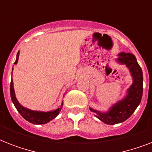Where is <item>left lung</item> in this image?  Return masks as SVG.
Here are the masks:
<instances>
[{
	"instance_id": "8db88e82",
	"label": "left lung",
	"mask_w": 152,
	"mask_h": 152,
	"mask_svg": "<svg viewBox=\"0 0 152 152\" xmlns=\"http://www.w3.org/2000/svg\"><path fill=\"white\" fill-rule=\"evenodd\" d=\"M119 64L127 67L132 79V83L126 90L121 99L113 103L106 111L97 110L90 107L94 115L106 125H115L126 121L139 106L143 95V72L137 58L130 53L121 52L116 59Z\"/></svg>"
}]
</instances>
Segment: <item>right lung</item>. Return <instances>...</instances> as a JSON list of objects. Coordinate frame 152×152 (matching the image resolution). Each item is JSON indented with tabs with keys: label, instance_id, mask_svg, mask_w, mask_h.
Segmentation results:
<instances>
[{
	"label": "right lung",
	"instance_id": "1",
	"mask_svg": "<svg viewBox=\"0 0 152 152\" xmlns=\"http://www.w3.org/2000/svg\"><path fill=\"white\" fill-rule=\"evenodd\" d=\"M19 56H20V51L17 53L16 55V59L14 64H16L19 60ZM13 71V68H12ZM10 95L12 102L14 104V106L18 110V112L20 113V115L24 118L25 120L29 121V122L34 124V125H42V124H46L50 122L53 119H54L58 114L62 108L63 102H61V105L59 106L57 108L53 110L50 111H40V110H32L31 109H28L27 107H24L19 102V101L16 99L15 94V90H14V86H13V80L12 79L10 83Z\"/></svg>",
	"mask_w": 152,
	"mask_h": 152
}]
</instances>
